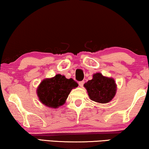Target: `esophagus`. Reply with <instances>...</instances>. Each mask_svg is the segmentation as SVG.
<instances>
[{"mask_svg": "<svg viewBox=\"0 0 149 149\" xmlns=\"http://www.w3.org/2000/svg\"><path fill=\"white\" fill-rule=\"evenodd\" d=\"M84 84V81H79V86H80V87H83Z\"/></svg>", "mask_w": 149, "mask_h": 149, "instance_id": "obj_1", "label": "esophagus"}]
</instances>
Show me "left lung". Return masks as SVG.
I'll list each match as a JSON object with an SVG mask.
<instances>
[{
  "label": "left lung",
  "mask_w": 149,
  "mask_h": 149,
  "mask_svg": "<svg viewBox=\"0 0 149 149\" xmlns=\"http://www.w3.org/2000/svg\"><path fill=\"white\" fill-rule=\"evenodd\" d=\"M87 90L90 98L99 103H107L116 94L117 85L114 79L103 76L100 73H96L91 80L84 84Z\"/></svg>",
  "instance_id": "8db88e82"
}]
</instances>
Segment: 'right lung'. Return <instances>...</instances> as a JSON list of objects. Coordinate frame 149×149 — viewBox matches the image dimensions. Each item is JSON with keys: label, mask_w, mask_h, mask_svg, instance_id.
<instances>
[{"label": "right lung", "mask_w": 149, "mask_h": 149, "mask_svg": "<svg viewBox=\"0 0 149 149\" xmlns=\"http://www.w3.org/2000/svg\"><path fill=\"white\" fill-rule=\"evenodd\" d=\"M77 86L72 78L67 79L65 75L57 74L42 81L37 88V95L45 106L56 109L65 102L71 91Z\"/></svg>", "instance_id": "add662e5"}]
</instances>
